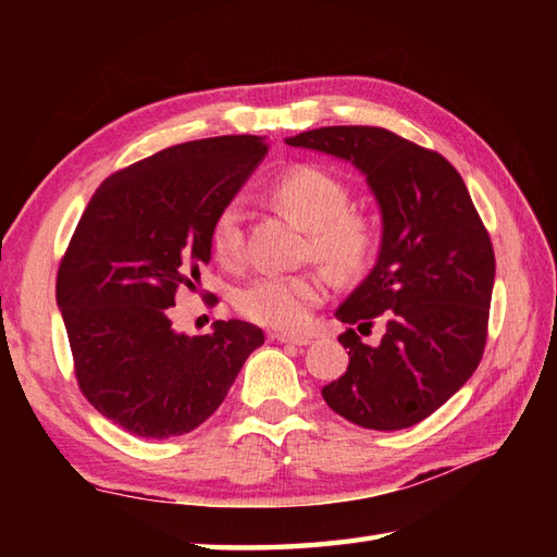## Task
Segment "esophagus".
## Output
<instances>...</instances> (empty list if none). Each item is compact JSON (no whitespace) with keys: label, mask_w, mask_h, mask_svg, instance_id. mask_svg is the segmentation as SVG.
Masks as SVG:
<instances>
[{"label":"esophagus","mask_w":557,"mask_h":557,"mask_svg":"<svg viewBox=\"0 0 557 557\" xmlns=\"http://www.w3.org/2000/svg\"><path fill=\"white\" fill-rule=\"evenodd\" d=\"M272 339L282 342V345H297V347L311 345L309 337H304V335H289V333H277V335H272Z\"/></svg>","instance_id":"obj_1"}]
</instances>
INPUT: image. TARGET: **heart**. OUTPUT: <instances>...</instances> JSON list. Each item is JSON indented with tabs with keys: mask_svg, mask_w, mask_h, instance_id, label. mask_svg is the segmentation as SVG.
Masks as SVG:
<instances>
[{
	"mask_svg": "<svg viewBox=\"0 0 557 557\" xmlns=\"http://www.w3.org/2000/svg\"><path fill=\"white\" fill-rule=\"evenodd\" d=\"M272 198L309 227V253H315L339 275H351L369 263L377 232L366 212L351 210L349 188L313 164H299L280 174ZM210 248L222 265L234 268L244 258V212L227 203L212 220ZM325 297L318 275H260L234 294V304L253 323L277 330H301L311 321L313 306Z\"/></svg>",
	"mask_w": 557,
	"mask_h": 557,
	"instance_id": "1",
	"label": "heart"
}]
</instances>
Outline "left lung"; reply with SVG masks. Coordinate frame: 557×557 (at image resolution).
<instances>
[{"mask_svg": "<svg viewBox=\"0 0 557 557\" xmlns=\"http://www.w3.org/2000/svg\"><path fill=\"white\" fill-rule=\"evenodd\" d=\"M351 162L383 218L373 270L335 311L337 321L386 333L366 346L339 335L349 366L323 387L327 407L373 431L423 421L465 385L483 357L495 253L459 172L435 150L381 126H323L287 138Z\"/></svg>", "mask_w": 557, "mask_h": 557, "instance_id": "obj_1", "label": "left lung"}]
</instances>
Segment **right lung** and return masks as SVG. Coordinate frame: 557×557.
<instances>
[{
    "label": "right lung",
    "mask_w": 557,
    "mask_h": 557,
    "mask_svg": "<svg viewBox=\"0 0 557 557\" xmlns=\"http://www.w3.org/2000/svg\"><path fill=\"white\" fill-rule=\"evenodd\" d=\"M260 136H215L164 148L108 176L76 224L57 272L81 393L140 437L198 429L239 375L263 330L212 323L174 333L176 289L210 263L212 220L265 158Z\"/></svg>",
    "instance_id": "right-lung-1"
}]
</instances>
